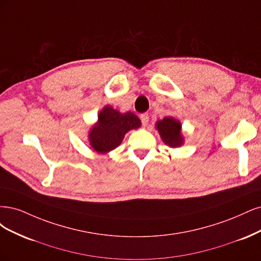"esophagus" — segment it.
Here are the masks:
<instances>
[{
	"mask_svg": "<svg viewBox=\"0 0 261 261\" xmlns=\"http://www.w3.org/2000/svg\"><path fill=\"white\" fill-rule=\"evenodd\" d=\"M140 118H141V121H142L143 125H147V123H148V121H149V116H148L147 113L142 114V115L140 116Z\"/></svg>",
	"mask_w": 261,
	"mask_h": 261,
	"instance_id": "esophagus-1",
	"label": "esophagus"
}]
</instances>
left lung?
Listing matches in <instances>:
<instances>
[{
	"mask_svg": "<svg viewBox=\"0 0 261 261\" xmlns=\"http://www.w3.org/2000/svg\"><path fill=\"white\" fill-rule=\"evenodd\" d=\"M181 122L173 117H165L163 120L156 122V129L159 132L165 144L170 147H179L183 145V136L181 133Z\"/></svg>",
	"mask_w": 261,
	"mask_h": 261,
	"instance_id": "left-lung-1",
	"label": "left lung"
}]
</instances>
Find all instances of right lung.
I'll return each mask as SVG.
<instances>
[{
	"mask_svg": "<svg viewBox=\"0 0 261 261\" xmlns=\"http://www.w3.org/2000/svg\"><path fill=\"white\" fill-rule=\"evenodd\" d=\"M97 117V122L89 132V142L91 147L99 154H106L119 146L125 133L141 125L138 116L130 112L121 114L108 105Z\"/></svg>",
	"mask_w": 261,
	"mask_h": 261,
	"instance_id": "right-lung-1",
	"label": "right lung"
}]
</instances>
